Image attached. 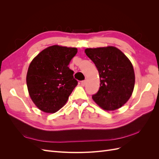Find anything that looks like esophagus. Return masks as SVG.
<instances>
[{
    "instance_id": "esophagus-1",
    "label": "esophagus",
    "mask_w": 159,
    "mask_h": 159,
    "mask_svg": "<svg viewBox=\"0 0 159 159\" xmlns=\"http://www.w3.org/2000/svg\"><path fill=\"white\" fill-rule=\"evenodd\" d=\"M85 80H83V81H81V85H82V86H84L85 85Z\"/></svg>"
}]
</instances>
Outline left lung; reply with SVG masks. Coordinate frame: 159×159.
Listing matches in <instances>:
<instances>
[{
	"label": "left lung",
	"instance_id": "obj_1",
	"mask_svg": "<svg viewBox=\"0 0 159 159\" xmlns=\"http://www.w3.org/2000/svg\"><path fill=\"white\" fill-rule=\"evenodd\" d=\"M97 68L100 78L98 91L92 95L94 102L105 110H115L131 97L134 86L131 62L123 53L113 46L85 50Z\"/></svg>",
	"mask_w": 159,
	"mask_h": 159
}]
</instances>
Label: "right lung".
<instances>
[{
	"mask_svg": "<svg viewBox=\"0 0 159 159\" xmlns=\"http://www.w3.org/2000/svg\"><path fill=\"white\" fill-rule=\"evenodd\" d=\"M75 48L52 46L35 57L28 68L26 84L32 102L46 113H55L64 106L78 85L68 65Z\"/></svg>",
	"mask_w": 159,
	"mask_h": 159,
	"instance_id": "1",
	"label": "right lung"
}]
</instances>
